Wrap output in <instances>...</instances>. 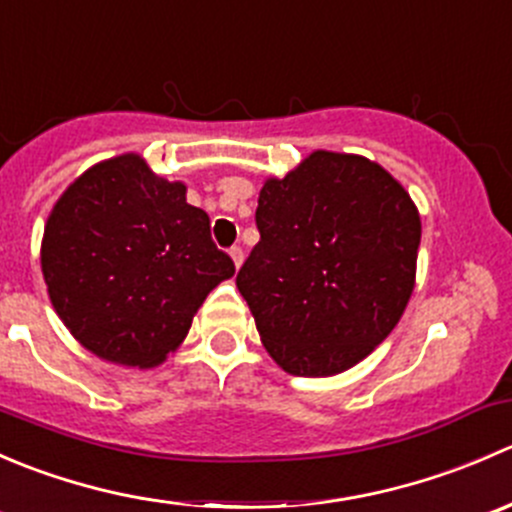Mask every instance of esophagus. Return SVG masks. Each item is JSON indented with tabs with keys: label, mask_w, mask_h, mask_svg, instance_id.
Here are the masks:
<instances>
[{
	"label": "esophagus",
	"mask_w": 512,
	"mask_h": 512,
	"mask_svg": "<svg viewBox=\"0 0 512 512\" xmlns=\"http://www.w3.org/2000/svg\"><path fill=\"white\" fill-rule=\"evenodd\" d=\"M230 257H232V265H235V270H240L242 260H245V255H242V247H232Z\"/></svg>",
	"instance_id": "34e87169"
}]
</instances>
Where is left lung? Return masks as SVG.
<instances>
[{
	"label": "left lung",
	"instance_id": "1",
	"mask_svg": "<svg viewBox=\"0 0 512 512\" xmlns=\"http://www.w3.org/2000/svg\"><path fill=\"white\" fill-rule=\"evenodd\" d=\"M260 242L237 272L267 354L294 376H334L399 324L416 285L421 215L374 160L312 151L265 178Z\"/></svg>",
	"mask_w": 512,
	"mask_h": 512
}]
</instances>
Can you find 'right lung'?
<instances>
[{"label": "right lung", "mask_w": 512, "mask_h": 512, "mask_svg": "<svg viewBox=\"0 0 512 512\" xmlns=\"http://www.w3.org/2000/svg\"><path fill=\"white\" fill-rule=\"evenodd\" d=\"M138 153L91 165L61 193L41 237V275L71 337L111 364L153 369L183 344L235 265L210 218Z\"/></svg>", "instance_id": "1"}]
</instances>
